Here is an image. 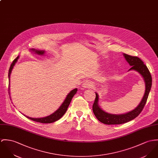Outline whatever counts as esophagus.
Instances as JSON below:
<instances>
[{"mask_svg":"<svg viewBox=\"0 0 158 158\" xmlns=\"http://www.w3.org/2000/svg\"><path fill=\"white\" fill-rule=\"evenodd\" d=\"M92 83L90 82V81H86L85 83H83V86L85 87V88H91L92 87Z\"/></svg>","mask_w":158,"mask_h":158,"instance_id":"34e87169","label":"esophagus"}]
</instances>
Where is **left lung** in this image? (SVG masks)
Instances as JSON below:
<instances>
[{"label": "left lung", "mask_w": 158, "mask_h": 158, "mask_svg": "<svg viewBox=\"0 0 158 158\" xmlns=\"http://www.w3.org/2000/svg\"><path fill=\"white\" fill-rule=\"evenodd\" d=\"M123 56H124L126 61L131 66L129 71H136L139 72L143 77L145 85V93L143 95V98L141 101L140 103L134 110L130 111L128 113L119 115L109 114L102 110L98 106V95L97 93H95L96 98L92 106L93 112L96 116V118L102 123L105 124H121L123 123H127L130 121L135 119L136 117H137L142 112L143 107L145 105V103L148 97L149 92L152 87V75L146 65L143 64V61L138 57H133L131 56L127 55L126 54H123Z\"/></svg>", "instance_id": "8db88e82"}]
</instances>
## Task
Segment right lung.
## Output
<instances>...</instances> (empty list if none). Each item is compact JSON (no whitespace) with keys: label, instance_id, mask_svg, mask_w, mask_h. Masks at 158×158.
<instances>
[{"label":"right lung","instance_id":"add662e5","mask_svg":"<svg viewBox=\"0 0 158 158\" xmlns=\"http://www.w3.org/2000/svg\"><path fill=\"white\" fill-rule=\"evenodd\" d=\"M31 51H32L33 52H34L35 54H37L38 55H43L44 54V51H42V50H37L35 49H31ZM19 56L15 59V60L13 61L12 64L10 66V69H9V73H8V78L10 80V75L11 71L13 69V67L15 64V63L17 62ZM10 82V81H9ZM8 90H9V94H10V83H9V87H8ZM77 89H74L72 90L67 95V97H66L65 100L63 101V102L62 103V104L60 106V107L57 110L54 112L52 114L49 115L48 116L46 117H43V118H31L27 116H25L26 117H27L29 119L34 121H36V122H39V123H54L56 121H57L58 119H60L64 114L66 113L69 104L70 102L72 100L73 97L74 96V95L77 93Z\"/></svg>","mask_w":158,"mask_h":158}]
</instances>
